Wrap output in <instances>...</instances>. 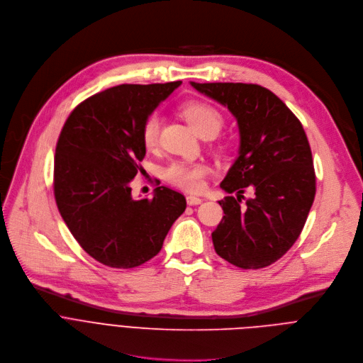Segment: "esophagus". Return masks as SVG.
<instances>
[{
    "label": "esophagus",
    "mask_w": 363,
    "mask_h": 363,
    "mask_svg": "<svg viewBox=\"0 0 363 363\" xmlns=\"http://www.w3.org/2000/svg\"><path fill=\"white\" fill-rule=\"evenodd\" d=\"M186 200H187V204H189V206H197V204H200V203L203 201V199L196 197V196H187Z\"/></svg>",
    "instance_id": "esophagus-1"
}]
</instances>
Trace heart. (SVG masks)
Returning a JSON list of instances; mask_svg holds the SVG:
<instances>
[{"instance_id":"heart-1","label":"heart","mask_w":363,"mask_h":363,"mask_svg":"<svg viewBox=\"0 0 363 363\" xmlns=\"http://www.w3.org/2000/svg\"><path fill=\"white\" fill-rule=\"evenodd\" d=\"M182 113L199 135L216 133L222 127V116L214 107L201 101H191L183 106ZM162 117L157 113L150 114L143 124L141 137L146 147H155L159 141ZM208 173V166L201 162H173L164 170L166 179L174 186L187 191H199L203 187V179Z\"/></svg>"}]
</instances>
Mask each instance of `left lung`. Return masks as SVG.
I'll use <instances>...</instances> for the list:
<instances>
[{"label":"left lung","instance_id":"1","mask_svg":"<svg viewBox=\"0 0 363 363\" xmlns=\"http://www.w3.org/2000/svg\"><path fill=\"white\" fill-rule=\"evenodd\" d=\"M238 121L239 152L220 187L225 216L211 233L216 253L242 269L279 260L298 240L313 204L312 152L296 116L270 90L243 83H194ZM246 188L252 197L241 203Z\"/></svg>","mask_w":363,"mask_h":363}]
</instances>
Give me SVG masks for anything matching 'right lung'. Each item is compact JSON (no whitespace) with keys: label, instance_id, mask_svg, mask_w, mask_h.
Returning a JSON list of instances; mask_svg holds the SVG:
<instances>
[{"label":"right lung","instance_id":"add662e5","mask_svg":"<svg viewBox=\"0 0 363 363\" xmlns=\"http://www.w3.org/2000/svg\"><path fill=\"white\" fill-rule=\"evenodd\" d=\"M182 82L120 84L77 106L67 118L54 159V196L62 220L97 262L130 269L155 257L186 210V199L157 187L135 200L130 183L146 156V118Z\"/></svg>","mask_w":363,"mask_h":363}]
</instances>
